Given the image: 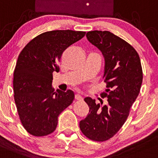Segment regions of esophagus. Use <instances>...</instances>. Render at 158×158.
Segmentation results:
<instances>
[{
  "label": "esophagus",
  "instance_id": "esophagus-1",
  "mask_svg": "<svg viewBox=\"0 0 158 158\" xmlns=\"http://www.w3.org/2000/svg\"><path fill=\"white\" fill-rule=\"evenodd\" d=\"M75 99H76V100H78V101H81L83 99V98L82 97V96H80V95L79 94H76V96H75Z\"/></svg>",
  "mask_w": 158,
  "mask_h": 158
}]
</instances>
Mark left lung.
I'll use <instances>...</instances> for the list:
<instances>
[{
  "label": "left lung",
  "instance_id": "left-lung-1",
  "mask_svg": "<svg viewBox=\"0 0 158 158\" xmlns=\"http://www.w3.org/2000/svg\"><path fill=\"white\" fill-rule=\"evenodd\" d=\"M90 43L97 47L105 59L104 82L106 89L100 96L107 103L96 104L95 99L85 98L89 107L88 116L81 120L82 134L94 141L112 138L126 122L131 107L140 93L143 71L137 52L132 45L107 31L87 32Z\"/></svg>",
  "mask_w": 158,
  "mask_h": 158
}]
</instances>
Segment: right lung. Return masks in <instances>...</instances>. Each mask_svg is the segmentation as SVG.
<instances>
[{"instance_id":"obj_1","label":"right lung","mask_w":158,"mask_h":158,"mask_svg":"<svg viewBox=\"0 0 158 158\" xmlns=\"http://www.w3.org/2000/svg\"><path fill=\"white\" fill-rule=\"evenodd\" d=\"M85 31L56 30L38 35L24 46L14 71V98L24 129L35 137L54 132L59 114L72 104L73 91L52 87L62 53L83 38Z\"/></svg>"}]
</instances>
